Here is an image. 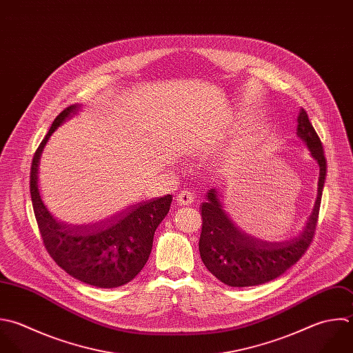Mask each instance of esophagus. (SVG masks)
I'll list each match as a JSON object with an SVG mask.
<instances>
[{
  "label": "esophagus",
  "mask_w": 353,
  "mask_h": 353,
  "mask_svg": "<svg viewBox=\"0 0 353 353\" xmlns=\"http://www.w3.org/2000/svg\"><path fill=\"white\" fill-rule=\"evenodd\" d=\"M177 202H179L180 205H184V206L191 205V203L194 202V195H192V192H191L190 190H183V191H180V192L177 194Z\"/></svg>",
  "instance_id": "34e87169"
}]
</instances>
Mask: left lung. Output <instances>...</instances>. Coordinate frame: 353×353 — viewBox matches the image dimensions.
Wrapping results in <instances>:
<instances>
[{
    "mask_svg": "<svg viewBox=\"0 0 353 353\" xmlns=\"http://www.w3.org/2000/svg\"><path fill=\"white\" fill-rule=\"evenodd\" d=\"M297 136L305 143L319 165L318 196L304 231L289 241L267 242L257 239L232 221L216 188L209 190L202 203V232L199 253L205 267L231 288H249L271 282L294 265L310 248L318 224L322 192L326 180V158L322 141L304 108L297 118Z\"/></svg>",
    "mask_w": 353,
    "mask_h": 353,
    "instance_id": "left-lung-1",
    "label": "left lung"
}]
</instances>
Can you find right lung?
I'll return each mask as SVG.
<instances>
[{
    "mask_svg": "<svg viewBox=\"0 0 353 353\" xmlns=\"http://www.w3.org/2000/svg\"><path fill=\"white\" fill-rule=\"evenodd\" d=\"M78 110L77 104L64 108L34 154L30 172L32 209L43 245L61 270L90 286L119 288L130 282L145 265L155 230L170 209L172 195L132 205L90 225H68L59 221L41 198L38 166L52 133Z\"/></svg>",
    "mask_w": 353,
    "mask_h": 353,
    "instance_id": "right-lung-1",
    "label": "right lung"
}]
</instances>
